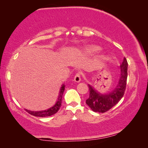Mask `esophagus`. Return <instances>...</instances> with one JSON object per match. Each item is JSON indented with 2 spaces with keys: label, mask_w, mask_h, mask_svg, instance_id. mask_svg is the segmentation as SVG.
Segmentation results:
<instances>
[{
  "label": "esophagus",
  "mask_w": 148,
  "mask_h": 148,
  "mask_svg": "<svg viewBox=\"0 0 148 148\" xmlns=\"http://www.w3.org/2000/svg\"><path fill=\"white\" fill-rule=\"evenodd\" d=\"M81 77H82V74L80 73V72H77L74 76V81L76 82H79L81 81Z\"/></svg>",
  "instance_id": "obj_1"
}]
</instances>
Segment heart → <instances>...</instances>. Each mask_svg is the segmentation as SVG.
<instances>
[{
    "instance_id": "1",
    "label": "heart",
    "mask_w": 148,
    "mask_h": 148,
    "mask_svg": "<svg viewBox=\"0 0 148 148\" xmlns=\"http://www.w3.org/2000/svg\"><path fill=\"white\" fill-rule=\"evenodd\" d=\"M98 49L97 48V47H90L88 48V51H97V50Z\"/></svg>"
}]
</instances>
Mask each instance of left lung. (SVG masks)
I'll use <instances>...</instances> for the list:
<instances>
[{"label": "left lung", "instance_id": "left-lung-1", "mask_svg": "<svg viewBox=\"0 0 148 148\" xmlns=\"http://www.w3.org/2000/svg\"><path fill=\"white\" fill-rule=\"evenodd\" d=\"M127 67L128 62L124 58L120 66L121 75L118 85L113 91L107 95H102L97 92L92 87L89 86V97L86 100V104L92 111L99 113H104L118 103L123 97L126 89L127 79Z\"/></svg>", "mask_w": 148, "mask_h": 148}]
</instances>
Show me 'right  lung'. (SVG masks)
Here are the masks:
<instances>
[{
    "label": "right lung",
    "instance_id": "obj_1",
    "mask_svg": "<svg viewBox=\"0 0 148 148\" xmlns=\"http://www.w3.org/2000/svg\"><path fill=\"white\" fill-rule=\"evenodd\" d=\"M64 88H65V86L64 85H62L61 89H60L58 101H57L56 104H55L53 107L50 108L49 109L47 110H44V111L32 112V111H30V110H26L27 112H28L29 114L32 115V116H34L36 117H41L51 116H52V115L56 114L57 112L59 111L60 107H61V106L62 97V95H63V92L64 91Z\"/></svg>",
    "mask_w": 148,
    "mask_h": 148
}]
</instances>
